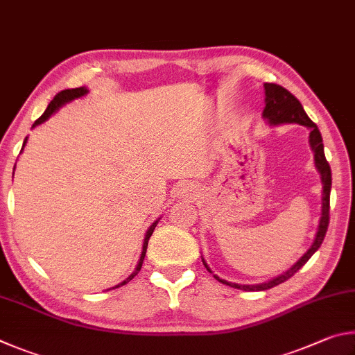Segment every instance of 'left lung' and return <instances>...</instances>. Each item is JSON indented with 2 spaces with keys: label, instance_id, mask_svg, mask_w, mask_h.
Segmentation results:
<instances>
[{
  "label": "left lung",
  "instance_id": "obj_1",
  "mask_svg": "<svg viewBox=\"0 0 355 355\" xmlns=\"http://www.w3.org/2000/svg\"><path fill=\"white\" fill-rule=\"evenodd\" d=\"M263 87H265L263 118L271 124V126H276V124H284V123H296V124H301V126H306L310 129L309 143H310V146H312V151L315 154V166L321 174V182H322V206H321V218H320L318 231H316L312 246H310L309 251L304 254V256L297 260V262L291 266L288 271H285L284 275L271 279V281H268V282L256 284V285H240V284L227 282V281H225V279H220L218 276L214 275V277L218 282L226 284V285H229V287L245 290V291H262V290L272 288L279 284L288 281V279L293 276L295 272L300 271L302 266L307 263V260L312 257L316 251H318V248L321 246L322 240H324V237H326L327 226H329V207H331L329 206V201H331L332 173H331V166H329V162L326 160L324 145H322V137H321L318 126H316V124L310 120L309 115L306 114V110H304V107H302V104L300 103V99H297L295 95H291L287 89H284L282 85L270 84V83H265ZM202 263L207 268V271H210L207 263L204 262V259H202Z\"/></svg>",
  "mask_w": 355,
  "mask_h": 355
}]
</instances>
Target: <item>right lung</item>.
Returning a JSON list of instances; mask_svg holds the SVG:
<instances>
[{
    "instance_id": "obj_1",
    "label": "right lung",
    "mask_w": 355,
    "mask_h": 355,
    "mask_svg": "<svg viewBox=\"0 0 355 355\" xmlns=\"http://www.w3.org/2000/svg\"><path fill=\"white\" fill-rule=\"evenodd\" d=\"M89 92L85 89V87H78V89H68V90H62V92H59L58 95L54 96V99L51 103L48 104V107H46V110L43 112V115L39 118V120H35V123L33 124V128H35V126H39V124H42L43 121H46L49 116H51L55 110H58L60 105H64L65 103H70V101H73V99H76V98H80V96H84L85 93ZM26 140L28 139H24V141H23V148H24V145H26ZM21 148V149H23ZM157 223H159V220L157 221H154L151 226H149V229L146 231V235H145V241H143V250H141V256H140V260H139V263H137V266H135V271L132 272V275H130L126 281H123L121 284H118L116 287H114V288H118L120 287V285H124V284H128L129 281H132V279L135 277V275L137 272H139L140 270H141V263H143V259H145V256H146V248H148V240H149V237H151L153 235V232H154V229H155V226H157Z\"/></svg>"
}]
</instances>
